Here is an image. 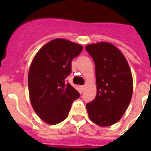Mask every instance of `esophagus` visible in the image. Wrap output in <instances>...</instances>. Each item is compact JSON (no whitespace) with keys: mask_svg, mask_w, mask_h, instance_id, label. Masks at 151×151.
Returning <instances> with one entry per match:
<instances>
[{"mask_svg":"<svg viewBox=\"0 0 151 151\" xmlns=\"http://www.w3.org/2000/svg\"><path fill=\"white\" fill-rule=\"evenodd\" d=\"M85 88V85H82V86H81V92H83Z\"/></svg>","mask_w":151,"mask_h":151,"instance_id":"34e87169","label":"esophagus"}]
</instances>
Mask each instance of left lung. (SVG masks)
Here are the masks:
<instances>
[{"label":"left lung","mask_w":151,"mask_h":151,"mask_svg":"<svg viewBox=\"0 0 151 151\" xmlns=\"http://www.w3.org/2000/svg\"><path fill=\"white\" fill-rule=\"evenodd\" d=\"M85 49L94 60L97 93L86 104L90 119L106 127L121 119L132 99L133 83L129 63L122 52L112 44H90Z\"/></svg>","instance_id":"1"}]
</instances>
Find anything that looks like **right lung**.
<instances>
[{
    "label": "right lung",
    "instance_id": "1",
    "mask_svg": "<svg viewBox=\"0 0 151 151\" xmlns=\"http://www.w3.org/2000/svg\"><path fill=\"white\" fill-rule=\"evenodd\" d=\"M83 47L65 39L49 41L37 52L28 74L29 99L34 111L44 122L58 124L68 116L79 92L66 82L71 61Z\"/></svg>",
    "mask_w": 151,
    "mask_h": 151
}]
</instances>
